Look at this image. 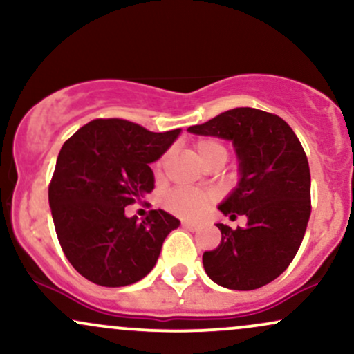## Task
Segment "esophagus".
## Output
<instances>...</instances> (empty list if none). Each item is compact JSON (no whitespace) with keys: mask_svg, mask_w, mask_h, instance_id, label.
Returning a JSON list of instances; mask_svg holds the SVG:
<instances>
[{"mask_svg":"<svg viewBox=\"0 0 354 354\" xmlns=\"http://www.w3.org/2000/svg\"><path fill=\"white\" fill-rule=\"evenodd\" d=\"M181 226H183V228L189 230V231H194V230H198L200 223H196V221H183Z\"/></svg>","mask_w":354,"mask_h":354,"instance_id":"34e87169","label":"esophagus"}]
</instances>
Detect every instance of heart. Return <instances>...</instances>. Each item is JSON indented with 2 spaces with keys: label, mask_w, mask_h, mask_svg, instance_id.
I'll list each match as a JSON object with an SVG mask.
<instances>
[{
  "label": "heart",
  "mask_w": 354,
  "mask_h": 354,
  "mask_svg": "<svg viewBox=\"0 0 354 354\" xmlns=\"http://www.w3.org/2000/svg\"><path fill=\"white\" fill-rule=\"evenodd\" d=\"M194 151L198 158L205 165L213 163V161H225L226 160V146L214 138H205V140L196 141ZM165 158H161L156 163V171L160 173L163 168ZM214 194L209 191H198V189H174L166 196L165 206L166 209L171 211L173 214L181 218H194L201 214L208 206L213 203Z\"/></svg>",
  "instance_id": "b5f03b06"
}]
</instances>
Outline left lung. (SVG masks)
I'll list each match as a JSON object with an SVG mask.
<instances>
[{"label":"left lung","instance_id":"1","mask_svg":"<svg viewBox=\"0 0 354 354\" xmlns=\"http://www.w3.org/2000/svg\"><path fill=\"white\" fill-rule=\"evenodd\" d=\"M188 131L233 141L241 178L219 211L248 218L236 230L218 223L221 243L203 253L206 274L230 290L265 286L293 261L310 221L306 153L286 121L254 108L228 109Z\"/></svg>","mask_w":354,"mask_h":354}]
</instances>
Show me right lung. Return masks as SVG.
I'll return each instance as SVG.
<instances>
[{"label": "right lung", "mask_w": 354, "mask_h": 354, "mask_svg": "<svg viewBox=\"0 0 354 354\" xmlns=\"http://www.w3.org/2000/svg\"><path fill=\"white\" fill-rule=\"evenodd\" d=\"M181 129L153 133L120 118L93 120L64 141L48 200L61 250L81 276L100 286H128L156 265L180 221L151 209L143 221L124 214L154 188L149 165Z\"/></svg>", "instance_id": "add662e5"}]
</instances>
